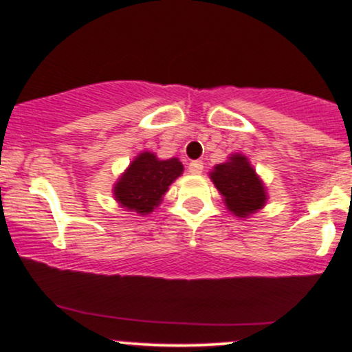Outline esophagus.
Returning <instances> with one entry per match:
<instances>
[{"mask_svg":"<svg viewBox=\"0 0 352 352\" xmlns=\"http://www.w3.org/2000/svg\"><path fill=\"white\" fill-rule=\"evenodd\" d=\"M188 172L192 173V175H200V173L204 172V162H200V160H193V162H190Z\"/></svg>","mask_w":352,"mask_h":352,"instance_id":"34e87169","label":"esophagus"}]
</instances>
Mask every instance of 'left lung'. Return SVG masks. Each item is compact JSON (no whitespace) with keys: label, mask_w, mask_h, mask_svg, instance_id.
I'll use <instances>...</instances> for the list:
<instances>
[{"label":"left lung","mask_w":352,"mask_h":352,"mask_svg":"<svg viewBox=\"0 0 352 352\" xmlns=\"http://www.w3.org/2000/svg\"><path fill=\"white\" fill-rule=\"evenodd\" d=\"M208 175L232 215L245 220L266 205L268 193L265 182L243 153L228 155V159L217 164Z\"/></svg>","instance_id":"left-lung-1"}]
</instances>
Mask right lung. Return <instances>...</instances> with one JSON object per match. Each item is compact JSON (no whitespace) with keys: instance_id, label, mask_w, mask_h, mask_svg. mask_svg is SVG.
Wrapping results in <instances>:
<instances>
[{"instance_id":"add662e5","label":"right lung","mask_w":352,"mask_h":352,"mask_svg":"<svg viewBox=\"0 0 352 352\" xmlns=\"http://www.w3.org/2000/svg\"><path fill=\"white\" fill-rule=\"evenodd\" d=\"M184 173L177 157L162 160L153 152L144 151L120 173L112 188L120 208L144 217L162 204L168 187Z\"/></svg>"}]
</instances>
